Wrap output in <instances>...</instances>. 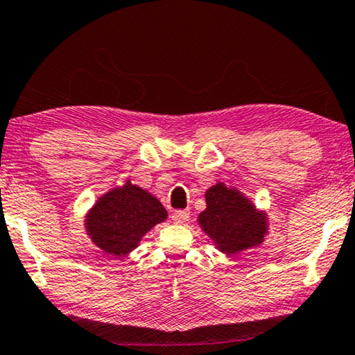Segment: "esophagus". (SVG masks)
<instances>
[{"label":"esophagus","instance_id":"obj_1","mask_svg":"<svg viewBox=\"0 0 355 355\" xmlns=\"http://www.w3.org/2000/svg\"><path fill=\"white\" fill-rule=\"evenodd\" d=\"M189 219H190L189 211H176L171 214V220L174 223H187Z\"/></svg>","mask_w":355,"mask_h":355}]
</instances>
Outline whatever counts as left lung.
I'll list each match as a JSON object with an SVG mask.
<instances>
[{
  "label": "left lung",
  "mask_w": 355,
  "mask_h": 355,
  "mask_svg": "<svg viewBox=\"0 0 355 355\" xmlns=\"http://www.w3.org/2000/svg\"><path fill=\"white\" fill-rule=\"evenodd\" d=\"M200 225L214 239L220 250L236 254L263 241L265 217L239 195L217 184L206 192V209L201 212Z\"/></svg>",
  "instance_id": "left-lung-1"
}]
</instances>
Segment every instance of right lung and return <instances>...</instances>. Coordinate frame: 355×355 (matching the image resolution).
I'll use <instances>...</instances> for the list:
<instances>
[{"label": "right lung", "mask_w": 355, "mask_h": 355, "mask_svg": "<svg viewBox=\"0 0 355 355\" xmlns=\"http://www.w3.org/2000/svg\"><path fill=\"white\" fill-rule=\"evenodd\" d=\"M166 209L155 196L127 182L106 193L87 216V232L98 248L123 257L155 223L166 219Z\"/></svg>", "instance_id": "add662e5"}]
</instances>
